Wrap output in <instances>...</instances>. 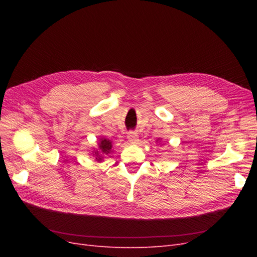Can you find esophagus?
I'll use <instances>...</instances> for the list:
<instances>
[{"label": "esophagus", "mask_w": 257, "mask_h": 257, "mask_svg": "<svg viewBox=\"0 0 257 257\" xmlns=\"http://www.w3.org/2000/svg\"><path fill=\"white\" fill-rule=\"evenodd\" d=\"M127 138H128V142L131 144H136L138 142V135L136 132H130L127 134Z\"/></svg>", "instance_id": "34e87169"}]
</instances>
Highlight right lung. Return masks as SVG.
<instances>
[{
	"instance_id": "add662e5",
	"label": "right lung",
	"mask_w": 257,
	"mask_h": 257,
	"mask_svg": "<svg viewBox=\"0 0 257 257\" xmlns=\"http://www.w3.org/2000/svg\"><path fill=\"white\" fill-rule=\"evenodd\" d=\"M111 142L109 139L106 138H102L100 139L99 143V151H95V155H96V160L100 161L103 159V155H108L111 150Z\"/></svg>"
}]
</instances>
